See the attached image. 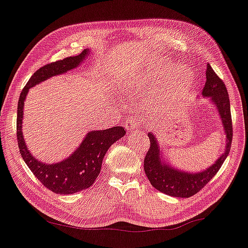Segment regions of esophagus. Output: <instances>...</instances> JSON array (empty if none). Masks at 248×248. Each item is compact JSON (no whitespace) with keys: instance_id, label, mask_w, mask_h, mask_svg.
<instances>
[{"instance_id":"esophagus-1","label":"esophagus","mask_w":248,"mask_h":248,"mask_svg":"<svg viewBox=\"0 0 248 248\" xmlns=\"http://www.w3.org/2000/svg\"><path fill=\"white\" fill-rule=\"evenodd\" d=\"M125 128H127L128 130H135L138 128L137 121L133 119V117H132V119H128L127 123H125Z\"/></svg>"}]
</instances>
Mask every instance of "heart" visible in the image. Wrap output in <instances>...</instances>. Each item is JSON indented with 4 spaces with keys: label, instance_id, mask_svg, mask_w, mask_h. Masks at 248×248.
<instances>
[{
    "label": "heart",
    "instance_id": "1",
    "mask_svg": "<svg viewBox=\"0 0 248 248\" xmlns=\"http://www.w3.org/2000/svg\"><path fill=\"white\" fill-rule=\"evenodd\" d=\"M192 84V75L184 65H167L146 75L129 79L124 86L143 94H155V108L167 110L186 95Z\"/></svg>",
    "mask_w": 248,
    "mask_h": 248
}]
</instances>
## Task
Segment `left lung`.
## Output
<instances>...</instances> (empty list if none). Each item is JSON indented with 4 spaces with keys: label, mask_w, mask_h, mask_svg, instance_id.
Instances as JSON below:
<instances>
[{
    "label": "left lung",
    "mask_w": 248,
    "mask_h": 248,
    "mask_svg": "<svg viewBox=\"0 0 248 248\" xmlns=\"http://www.w3.org/2000/svg\"><path fill=\"white\" fill-rule=\"evenodd\" d=\"M206 66V81L202 90V95L210 98L218 109L226 134V149L212 167L199 173H187L162 162L157 139L153 133H148L150 146L144 158L145 174L153 187L168 196L189 198L196 195L216 175L230 152L233 132L229 95L224 81L217 76L208 63Z\"/></svg>",
    "instance_id": "obj_1"
}]
</instances>
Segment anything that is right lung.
<instances>
[{"instance_id":"right-lung-1","label":"right lung","mask_w":248,"mask_h":248,"mask_svg":"<svg viewBox=\"0 0 248 248\" xmlns=\"http://www.w3.org/2000/svg\"><path fill=\"white\" fill-rule=\"evenodd\" d=\"M87 55H89V50L86 49L78 56L67 57L42 66L29 79L18 101L17 140L19 152L24 162L38 181L47 189L60 195H72L89 188L99 176L106 152L116 140L124 137L125 131L118 125L106 130L90 131L87 133L79 147H77L69 158L58 163L46 164L34 158L26 146L21 131L23 104L29 89L51 76L63 74L75 69L81 61L85 60Z\"/></svg>"}]
</instances>
